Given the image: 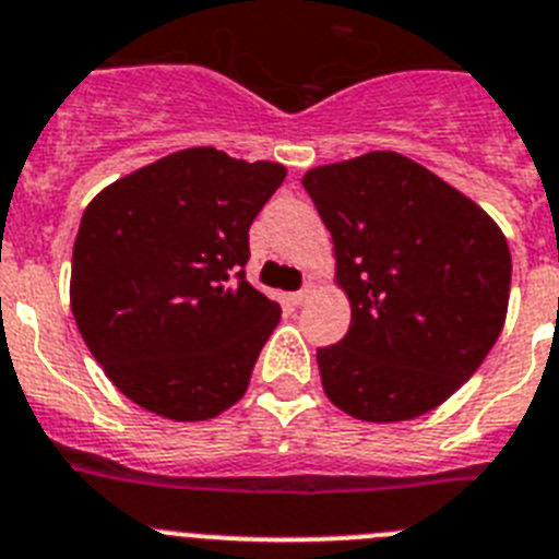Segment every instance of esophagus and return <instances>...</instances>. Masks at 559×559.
Returning a JSON list of instances; mask_svg holds the SVG:
<instances>
[{"instance_id":"esophagus-1","label":"esophagus","mask_w":559,"mask_h":559,"mask_svg":"<svg viewBox=\"0 0 559 559\" xmlns=\"http://www.w3.org/2000/svg\"><path fill=\"white\" fill-rule=\"evenodd\" d=\"M309 295H312V289H309V286H304V289H298V293H293V295H289V298H293L295 307H300V304H307Z\"/></svg>"}]
</instances>
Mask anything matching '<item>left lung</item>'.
Returning a JSON list of instances; mask_svg holds the SVG:
<instances>
[{"mask_svg": "<svg viewBox=\"0 0 559 559\" xmlns=\"http://www.w3.org/2000/svg\"><path fill=\"white\" fill-rule=\"evenodd\" d=\"M332 233L352 326L318 348L329 400L366 421L433 411L478 371L503 329L507 239L425 165L371 152L304 174Z\"/></svg>", "mask_w": 559, "mask_h": 559, "instance_id": "obj_1", "label": "left lung"}]
</instances>
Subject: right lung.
<instances>
[{"mask_svg": "<svg viewBox=\"0 0 559 559\" xmlns=\"http://www.w3.org/2000/svg\"><path fill=\"white\" fill-rule=\"evenodd\" d=\"M286 177L186 148L92 199L72 250L78 332L140 407L177 421L245 396L281 307L247 281L250 225Z\"/></svg>", "mask_w": 559, "mask_h": 559, "instance_id": "right-lung-1", "label": "right lung"}]
</instances>
